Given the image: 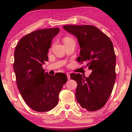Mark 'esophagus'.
<instances>
[{
  "label": "esophagus",
  "instance_id": "34e87169",
  "mask_svg": "<svg viewBox=\"0 0 132 132\" xmlns=\"http://www.w3.org/2000/svg\"><path fill=\"white\" fill-rule=\"evenodd\" d=\"M66 76H67V77H68V79L70 80V74H69V73H66Z\"/></svg>",
  "mask_w": 132,
  "mask_h": 132
}]
</instances>
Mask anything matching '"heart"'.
I'll return each instance as SVG.
<instances>
[{
  "label": "heart",
  "mask_w": 132,
  "mask_h": 132,
  "mask_svg": "<svg viewBox=\"0 0 132 132\" xmlns=\"http://www.w3.org/2000/svg\"><path fill=\"white\" fill-rule=\"evenodd\" d=\"M70 40H72V39L70 38V37H65V38H64V42L69 41H70Z\"/></svg>",
  "instance_id": "obj_1"
}]
</instances>
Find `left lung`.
<instances>
[{
	"label": "left lung",
	"mask_w": 132,
	"mask_h": 132,
	"mask_svg": "<svg viewBox=\"0 0 132 132\" xmlns=\"http://www.w3.org/2000/svg\"><path fill=\"white\" fill-rule=\"evenodd\" d=\"M77 38L80 46L77 61L87 62L92 70L88 77L80 73L70 75L76 81L77 101L82 108L95 111L102 108L112 91L116 79V56L110 38L98 28L90 25L64 26Z\"/></svg>",
	"instance_id": "1"
}]
</instances>
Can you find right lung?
<instances>
[{"instance_id":"right-lung-1","label":"right lung","mask_w":132,"mask_h":132,"mask_svg":"<svg viewBox=\"0 0 132 132\" xmlns=\"http://www.w3.org/2000/svg\"><path fill=\"white\" fill-rule=\"evenodd\" d=\"M59 28L38 30L25 35L14 51L13 68L18 89L24 101L37 112H46L57 105L59 94L68 78L63 73L51 76L42 64L48 61V50Z\"/></svg>"}]
</instances>
